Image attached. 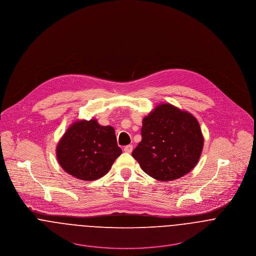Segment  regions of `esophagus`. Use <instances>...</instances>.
<instances>
[{
    "mask_svg": "<svg viewBox=\"0 0 256 256\" xmlns=\"http://www.w3.org/2000/svg\"><path fill=\"white\" fill-rule=\"evenodd\" d=\"M124 150L126 152H128V154H130V152H132V145H126V146L124 148Z\"/></svg>",
    "mask_w": 256,
    "mask_h": 256,
    "instance_id": "esophagus-1",
    "label": "esophagus"
}]
</instances>
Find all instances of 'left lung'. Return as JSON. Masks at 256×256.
<instances>
[{
  "label": "left lung",
  "instance_id": "obj_1",
  "mask_svg": "<svg viewBox=\"0 0 256 256\" xmlns=\"http://www.w3.org/2000/svg\"><path fill=\"white\" fill-rule=\"evenodd\" d=\"M141 136L132 156L146 174L166 182L190 172L204 144L196 117L170 104L156 106L143 119Z\"/></svg>",
  "mask_w": 256,
  "mask_h": 256
}]
</instances>
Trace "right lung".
Listing matches in <instances>:
<instances>
[{
  "label": "right lung",
  "instance_id": "1",
  "mask_svg": "<svg viewBox=\"0 0 256 256\" xmlns=\"http://www.w3.org/2000/svg\"><path fill=\"white\" fill-rule=\"evenodd\" d=\"M56 154L66 173L79 180H94L110 170L122 150L114 128L92 119L72 124L60 138Z\"/></svg>",
  "mask_w": 256,
  "mask_h": 256
}]
</instances>
